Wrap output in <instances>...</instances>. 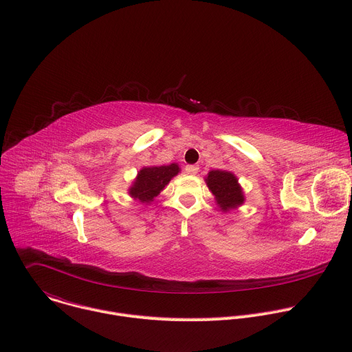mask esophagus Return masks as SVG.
I'll return each instance as SVG.
<instances>
[{"mask_svg":"<svg viewBox=\"0 0 352 352\" xmlns=\"http://www.w3.org/2000/svg\"><path fill=\"white\" fill-rule=\"evenodd\" d=\"M185 171H186V174L195 175V174H197V171H199V167H197L196 164H189V166H186V167H185Z\"/></svg>","mask_w":352,"mask_h":352,"instance_id":"34e87169","label":"esophagus"}]
</instances>
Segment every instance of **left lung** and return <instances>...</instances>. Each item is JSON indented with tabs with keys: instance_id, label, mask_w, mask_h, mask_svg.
<instances>
[{
	"instance_id": "left-lung-1",
	"label": "left lung",
	"mask_w": 352,
	"mask_h": 352,
	"mask_svg": "<svg viewBox=\"0 0 352 352\" xmlns=\"http://www.w3.org/2000/svg\"><path fill=\"white\" fill-rule=\"evenodd\" d=\"M205 181L220 210L227 213L243 205V189L234 173L228 170H212L205 177Z\"/></svg>"
}]
</instances>
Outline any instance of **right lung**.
<instances>
[{
    "label": "right lung",
    "instance_id": "obj_1",
    "mask_svg": "<svg viewBox=\"0 0 352 352\" xmlns=\"http://www.w3.org/2000/svg\"><path fill=\"white\" fill-rule=\"evenodd\" d=\"M181 171L177 163L167 166H150L138 171L136 178L128 189V193L140 204L150 205L168 185V182Z\"/></svg>",
    "mask_w": 352,
    "mask_h": 352
}]
</instances>
